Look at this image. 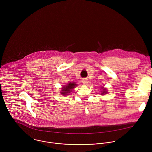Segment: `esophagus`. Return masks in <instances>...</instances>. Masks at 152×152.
Returning a JSON list of instances; mask_svg holds the SVG:
<instances>
[{
	"label": "esophagus",
	"mask_w": 152,
	"mask_h": 152,
	"mask_svg": "<svg viewBox=\"0 0 152 152\" xmlns=\"http://www.w3.org/2000/svg\"><path fill=\"white\" fill-rule=\"evenodd\" d=\"M82 83L84 84H87V83H88V80L87 78H84L82 80Z\"/></svg>",
	"instance_id": "34e87169"
}]
</instances>
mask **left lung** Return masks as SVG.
Listing matches in <instances>:
<instances>
[{
  "label": "left lung",
  "instance_id": "obj_1",
  "mask_svg": "<svg viewBox=\"0 0 152 152\" xmlns=\"http://www.w3.org/2000/svg\"><path fill=\"white\" fill-rule=\"evenodd\" d=\"M105 93H107V91H106V89H102V93H101L102 94H105Z\"/></svg>",
  "mask_w": 152,
  "mask_h": 152
}]
</instances>
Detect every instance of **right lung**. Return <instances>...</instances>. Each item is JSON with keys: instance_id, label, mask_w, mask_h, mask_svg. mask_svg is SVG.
Listing matches in <instances>:
<instances>
[{"instance_id": "right-lung-1", "label": "right lung", "mask_w": 152, "mask_h": 152, "mask_svg": "<svg viewBox=\"0 0 152 152\" xmlns=\"http://www.w3.org/2000/svg\"><path fill=\"white\" fill-rule=\"evenodd\" d=\"M75 86H77V84L75 83H68V84L63 86L64 87L61 91V94L64 96L66 95H69V94L71 92V91H72V89H74Z\"/></svg>"}]
</instances>
